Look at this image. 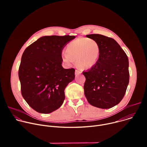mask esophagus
Masks as SVG:
<instances>
[{"label": "esophagus", "instance_id": "34e87169", "mask_svg": "<svg viewBox=\"0 0 147 147\" xmlns=\"http://www.w3.org/2000/svg\"><path fill=\"white\" fill-rule=\"evenodd\" d=\"M81 71H80V70H76V71H75V75L77 76H78V74H81Z\"/></svg>", "mask_w": 147, "mask_h": 147}]
</instances>
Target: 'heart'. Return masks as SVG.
Listing matches in <instances>:
<instances>
[{
	"label": "heart",
	"instance_id": "obj_1",
	"mask_svg": "<svg viewBox=\"0 0 147 147\" xmlns=\"http://www.w3.org/2000/svg\"><path fill=\"white\" fill-rule=\"evenodd\" d=\"M66 52L61 55V59L66 65L70 66L77 61L81 69H89L96 63L100 48L95 40L79 38L67 45Z\"/></svg>",
	"mask_w": 147,
	"mask_h": 147
}]
</instances>
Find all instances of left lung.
<instances>
[{
    "label": "left lung",
    "instance_id": "obj_1",
    "mask_svg": "<svg viewBox=\"0 0 147 147\" xmlns=\"http://www.w3.org/2000/svg\"><path fill=\"white\" fill-rule=\"evenodd\" d=\"M86 36L97 42L100 53L95 65L82 72L86 78L85 96L95 107L111 108L122 100L129 84L127 56L113 38L100 34Z\"/></svg>",
    "mask_w": 147,
    "mask_h": 147
}]
</instances>
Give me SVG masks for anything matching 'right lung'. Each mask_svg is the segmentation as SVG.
Segmentation results:
<instances>
[{
	"label": "right lung",
	"instance_id": "right-lung-1",
	"mask_svg": "<svg viewBox=\"0 0 147 147\" xmlns=\"http://www.w3.org/2000/svg\"><path fill=\"white\" fill-rule=\"evenodd\" d=\"M75 36H44L24 51L18 77L25 100L34 110L50 113L65 99V90L75 78V70L61 66V52Z\"/></svg>",
	"mask_w": 147,
	"mask_h": 147
}]
</instances>
